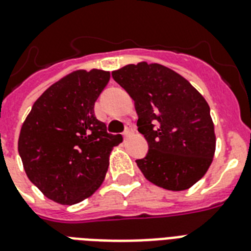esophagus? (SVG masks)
Segmentation results:
<instances>
[{
  "instance_id": "1",
  "label": "esophagus",
  "mask_w": 251,
  "mask_h": 251,
  "mask_svg": "<svg viewBox=\"0 0 251 251\" xmlns=\"http://www.w3.org/2000/svg\"><path fill=\"white\" fill-rule=\"evenodd\" d=\"M132 134H134V127H132L131 125L126 126V130H125V132H124V138L127 139L129 136H131Z\"/></svg>"
}]
</instances>
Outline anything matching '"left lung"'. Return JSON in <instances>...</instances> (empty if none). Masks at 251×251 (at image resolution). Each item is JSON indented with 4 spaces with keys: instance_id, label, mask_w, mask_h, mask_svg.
Masks as SVG:
<instances>
[{
    "instance_id": "obj_1",
    "label": "left lung",
    "mask_w": 251,
    "mask_h": 251,
    "mask_svg": "<svg viewBox=\"0 0 251 251\" xmlns=\"http://www.w3.org/2000/svg\"><path fill=\"white\" fill-rule=\"evenodd\" d=\"M135 102L138 130L148 142L136 165L151 184L190 189L207 174L216 151L209 104L184 76L159 64L139 62L112 71Z\"/></svg>"
}]
</instances>
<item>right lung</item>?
Listing matches in <instances>:
<instances>
[{
  "label": "right lung",
  "mask_w": 251,
  "mask_h": 251,
  "mask_svg": "<svg viewBox=\"0 0 251 251\" xmlns=\"http://www.w3.org/2000/svg\"><path fill=\"white\" fill-rule=\"evenodd\" d=\"M109 76L98 69L67 74L35 100L23 122L18 151L25 174L56 203L89 198L106 177L113 147L122 142L94 115Z\"/></svg>",
  "instance_id": "1"
}]
</instances>
